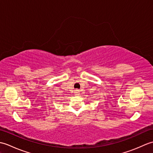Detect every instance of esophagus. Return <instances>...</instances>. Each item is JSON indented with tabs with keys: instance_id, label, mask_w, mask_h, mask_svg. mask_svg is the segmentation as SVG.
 <instances>
[{
	"instance_id": "esophagus-1",
	"label": "esophagus",
	"mask_w": 153,
	"mask_h": 153,
	"mask_svg": "<svg viewBox=\"0 0 153 153\" xmlns=\"http://www.w3.org/2000/svg\"><path fill=\"white\" fill-rule=\"evenodd\" d=\"M74 93L76 94V95H78L79 94V89H76V90H75V91H74Z\"/></svg>"
}]
</instances>
